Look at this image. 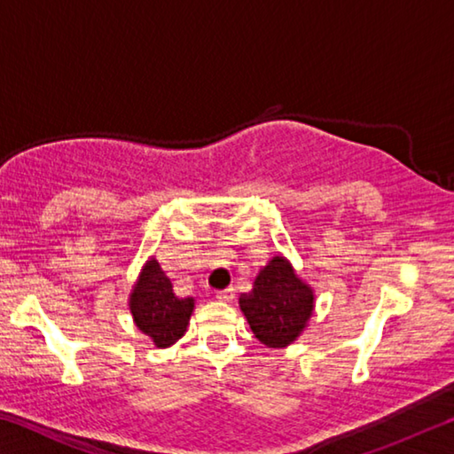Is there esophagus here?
Returning a JSON list of instances; mask_svg holds the SVG:
<instances>
[{"label":"esophagus","instance_id":"1","mask_svg":"<svg viewBox=\"0 0 454 454\" xmlns=\"http://www.w3.org/2000/svg\"><path fill=\"white\" fill-rule=\"evenodd\" d=\"M216 298L220 302H230L234 298V290L232 288H224V290H218L216 292Z\"/></svg>","mask_w":454,"mask_h":454}]
</instances>
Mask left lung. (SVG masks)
I'll return each instance as SVG.
<instances>
[{
  "mask_svg": "<svg viewBox=\"0 0 454 454\" xmlns=\"http://www.w3.org/2000/svg\"><path fill=\"white\" fill-rule=\"evenodd\" d=\"M238 304L264 347L286 348L309 326L317 296L286 256L274 254L260 268L252 290L238 298Z\"/></svg>",
  "mask_w": 454,
  "mask_h": 454,
  "instance_id": "left-lung-1",
  "label": "left lung"
}]
</instances>
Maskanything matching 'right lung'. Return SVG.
<instances>
[{
	"instance_id": "right-lung-1",
	"label": "right lung",
	"mask_w": 454,
	"mask_h": 454,
	"mask_svg": "<svg viewBox=\"0 0 454 454\" xmlns=\"http://www.w3.org/2000/svg\"><path fill=\"white\" fill-rule=\"evenodd\" d=\"M156 258H148L128 298L134 325L156 348H170L186 334L194 312V298H178Z\"/></svg>"
}]
</instances>
